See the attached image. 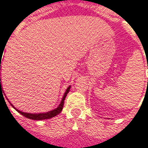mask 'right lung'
<instances>
[{"label": "right lung", "mask_w": 148, "mask_h": 148, "mask_svg": "<svg viewBox=\"0 0 148 148\" xmlns=\"http://www.w3.org/2000/svg\"><path fill=\"white\" fill-rule=\"evenodd\" d=\"M0 70H1V62H0ZM1 78H0V93L1 92L2 93V90H1ZM70 88L71 86H69L67 88V90H66V92L64 93V96L62 97V101L60 103V105L58 106V108H56L54 110H52V111H50L48 112H46V113H38V114H36V113H27V112H21L20 110H18L16 108L14 109H16V111L18 112H20L21 115H23L24 116H25L26 118H28V119H31V120H35V121H41V120H45V119H50V118L54 117L56 115L59 114L60 112L62 110V108H63V105H64V100L65 97H66L67 95V93H69V91H70ZM12 105V104H11ZM12 106L13 107V106L12 105Z\"/></svg>", "instance_id": "add662e5"}]
</instances>
